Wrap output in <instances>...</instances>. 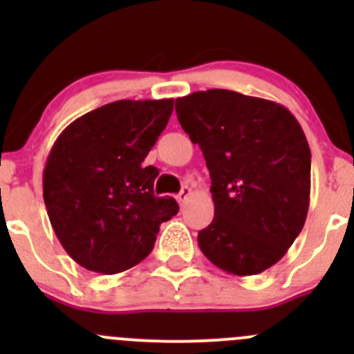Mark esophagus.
<instances>
[{
	"label": "esophagus",
	"instance_id": "1",
	"mask_svg": "<svg viewBox=\"0 0 354 354\" xmlns=\"http://www.w3.org/2000/svg\"><path fill=\"white\" fill-rule=\"evenodd\" d=\"M190 197H192V188L183 187V188H181L180 194L176 195V200H178V203H180V205H185V203L188 202V198H190Z\"/></svg>",
	"mask_w": 354,
	"mask_h": 354
}]
</instances>
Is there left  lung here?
<instances>
[{
  "instance_id": "8db88e82",
  "label": "left lung",
  "mask_w": 354,
  "mask_h": 354,
  "mask_svg": "<svg viewBox=\"0 0 354 354\" xmlns=\"http://www.w3.org/2000/svg\"><path fill=\"white\" fill-rule=\"evenodd\" d=\"M181 128L210 173L214 219L203 255L233 276H255L286 255L310 205V147L283 104L226 88L176 99Z\"/></svg>"
}]
</instances>
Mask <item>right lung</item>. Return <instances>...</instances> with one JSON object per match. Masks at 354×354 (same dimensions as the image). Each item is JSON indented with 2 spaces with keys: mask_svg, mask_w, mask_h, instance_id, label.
<instances>
[{
  "mask_svg": "<svg viewBox=\"0 0 354 354\" xmlns=\"http://www.w3.org/2000/svg\"><path fill=\"white\" fill-rule=\"evenodd\" d=\"M174 99L111 102L77 118L46 160L42 195L68 255L84 269L118 274L152 252L159 226L176 216L156 197L157 167L144 166L169 121Z\"/></svg>",
  "mask_w": 354,
  "mask_h": 354,
  "instance_id": "right-lung-1",
  "label": "right lung"
}]
</instances>
